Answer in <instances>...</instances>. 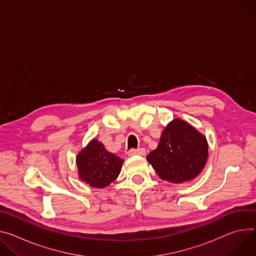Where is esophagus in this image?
<instances>
[{
    "instance_id": "obj_1",
    "label": "esophagus",
    "mask_w": 256,
    "mask_h": 256,
    "mask_svg": "<svg viewBox=\"0 0 256 256\" xmlns=\"http://www.w3.org/2000/svg\"><path fill=\"white\" fill-rule=\"evenodd\" d=\"M128 156H134V155H141L144 156L146 155V150L144 148H138V149H130L128 152Z\"/></svg>"
}]
</instances>
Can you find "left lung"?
Returning <instances> with one entry per match:
<instances>
[{"mask_svg":"<svg viewBox=\"0 0 256 256\" xmlns=\"http://www.w3.org/2000/svg\"><path fill=\"white\" fill-rule=\"evenodd\" d=\"M208 155L204 136L182 120H174L162 132L157 149L147 156L157 174L170 182H184L196 178Z\"/></svg>","mask_w":256,"mask_h":256,"instance_id":"1","label":"left lung"}]
</instances>
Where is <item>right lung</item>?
<instances>
[{
  "label": "right lung",
  "instance_id": "right-lung-1",
  "mask_svg": "<svg viewBox=\"0 0 256 256\" xmlns=\"http://www.w3.org/2000/svg\"><path fill=\"white\" fill-rule=\"evenodd\" d=\"M124 160L108 152L102 143L92 140L78 155L80 178L90 187L104 188L118 176Z\"/></svg>",
  "mask_w": 256,
  "mask_h": 256
}]
</instances>
